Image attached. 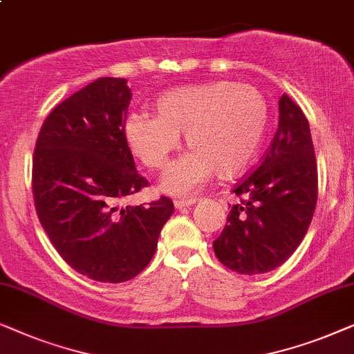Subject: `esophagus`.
Returning a JSON list of instances; mask_svg holds the SVG:
<instances>
[{
    "instance_id": "obj_1",
    "label": "esophagus",
    "mask_w": 354,
    "mask_h": 354,
    "mask_svg": "<svg viewBox=\"0 0 354 354\" xmlns=\"http://www.w3.org/2000/svg\"><path fill=\"white\" fill-rule=\"evenodd\" d=\"M194 203H196V198H187V201H175V207L178 208V210H183V208H187V207H191V205H194Z\"/></svg>"
}]
</instances>
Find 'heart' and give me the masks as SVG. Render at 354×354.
Listing matches in <instances>:
<instances>
[{
    "label": "heart",
    "mask_w": 354,
    "mask_h": 354,
    "mask_svg": "<svg viewBox=\"0 0 354 354\" xmlns=\"http://www.w3.org/2000/svg\"><path fill=\"white\" fill-rule=\"evenodd\" d=\"M157 117L128 113L123 139L134 157L160 170L179 147V134L191 151L163 173L160 187L191 196L213 175L232 178L250 165L268 127V102L252 84L213 82L175 88L156 101Z\"/></svg>",
    "instance_id": "1"
}]
</instances>
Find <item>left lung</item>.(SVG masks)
<instances>
[{
  "label": "left lung",
  "instance_id": "left-lung-1",
  "mask_svg": "<svg viewBox=\"0 0 354 354\" xmlns=\"http://www.w3.org/2000/svg\"><path fill=\"white\" fill-rule=\"evenodd\" d=\"M241 202L213 242L218 260L239 274L270 272L288 260L310 227L317 201L315 147L305 113L287 94L261 163L234 187Z\"/></svg>",
  "mask_w": 354,
  "mask_h": 354
}]
</instances>
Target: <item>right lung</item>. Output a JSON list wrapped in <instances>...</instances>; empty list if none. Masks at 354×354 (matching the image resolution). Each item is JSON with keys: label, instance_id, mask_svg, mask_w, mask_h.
<instances>
[{"label": "right lung", "instance_id": "add662e5", "mask_svg": "<svg viewBox=\"0 0 354 354\" xmlns=\"http://www.w3.org/2000/svg\"><path fill=\"white\" fill-rule=\"evenodd\" d=\"M129 101L125 78H97L49 113L35 144L32 191L39 223L64 261L99 282L138 276L175 210L163 196L122 207L149 184L123 139Z\"/></svg>", "mask_w": 354, "mask_h": 354}]
</instances>
